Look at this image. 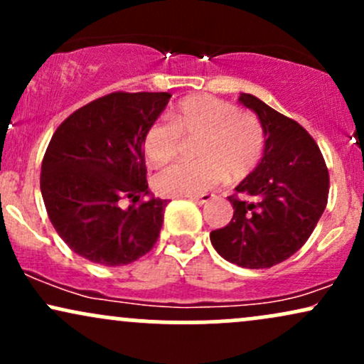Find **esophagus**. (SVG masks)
<instances>
[{
	"label": "esophagus",
	"instance_id": "esophagus-1",
	"mask_svg": "<svg viewBox=\"0 0 364 364\" xmlns=\"http://www.w3.org/2000/svg\"><path fill=\"white\" fill-rule=\"evenodd\" d=\"M214 198V195L212 193H202V195H191L190 200H193L195 203H198V205H203V203L210 202V200Z\"/></svg>",
	"mask_w": 364,
	"mask_h": 364
}]
</instances>
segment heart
Returning <instances> with one entry per match:
<instances>
[{
	"label": "heart",
	"mask_w": 364,
	"mask_h": 364,
	"mask_svg": "<svg viewBox=\"0 0 364 364\" xmlns=\"http://www.w3.org/2000/svg\"><path fill=\"white\" fill-rule=\"evenodd\" d=\"M169 124H150L144 135V152L152 166L176 157L181 140H195L198 161L176 162L154 176L161 196H191L210 190L228 174L240 181L260 164L265 133L253 114L208 94L181 99L168 116Z\"/></svg>",
	"instance_id": "1"
}]
</instances>
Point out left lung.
Wrapping results in <instances>:
<instances>
[{"label":"left lung","instance_id":"obj_1","mask_svg":"<svg viewBox=\"0 0 364 364\" xmlns=\"http://www.w3.org/2000/svg\"><path fill=\"white\" fill-rule=\"evenodd\" d=\"M240 102L257 112L265 150L257 169L228 196L235 214L225 228L210 232V241L228 262L269 269L287 260L311 236L327 207L328 169L301 124L252 94H241Z\"/></svg>","mask_w":364,"mask_h":364}]
</instances>
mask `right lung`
Returning a JSON list of instances; mask_svg holds the SVG:
<instances>
[{"label": "right lung", "instance_id": "1", "mask_svg": "<svg viewBox=\"0 0 364 364\" xmlns=\"http://www.w3.org/2000/svg\"><path fill=\"white\" fill-rule=\"evenodd\" d=\"M169 92H112L70 114L41 168V193L56 232L104 267L139 260L156 245L168 200L149 195L144 135ZM129 199L132 205L123 208Z\"/></svg>", "mask_w": 364, "mask_h": 364}]
</instances>
